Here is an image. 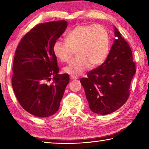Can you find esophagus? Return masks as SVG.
Wrapping results in <instances>:
<instances>
[{
	"label": "esophagus",
	"mask_w": 149,
	"mask_h": 149,
	"mask_svg": "<svg viewBox=\"0 0 149 149\" xmlns=\"http://www.w3.org/2000/svg\"><path fill=\"white\" fill-rule=\"evenodd\" d=\"M70 79H72V80H74V79H77V78H78L77 76H75V75H70Z\"/></svg>",
	"instance_id": "esophagus-1"
}]
</instances>
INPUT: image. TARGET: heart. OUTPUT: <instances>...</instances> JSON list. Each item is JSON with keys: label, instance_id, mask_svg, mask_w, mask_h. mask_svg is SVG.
Returning <instances> with one entry per match:
<instances>
[{"label": "heart", "instance_id": "b5f03b06", "mask_svg": "<svg viewBox=\"0 0 149 149\" xmlns=\"http://www.w3.org/2000/svg\"><path fill=\"white\" fill-rule=\"evenodd\" d=\"M75 50L78 56L64 68L67 74L79 75L101 65L110 50L107 30L100 25H79L68 33L65 41L57 40L53 45L55 56L62 62H68Z\"/></svg>", "mask_w": 149, "mask_h": 149}]
</instances>
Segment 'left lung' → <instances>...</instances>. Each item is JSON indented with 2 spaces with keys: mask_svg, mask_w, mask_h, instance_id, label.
<instances>
[{
  "mask_svg": "<svg viewBox=\"0 0 149 149\" xmlns=\"http://www.w3.org/2000/svg\"><path fill=\"white\" fill-rule=\"evenodd\" d=\"M114 35L116 39L104 62L80 80L90 109L98 114H110L125 104L136 72L129 44L116 27Z\"/></svg>",
  "mask_w": 149,
  "mask_h": 149,
  "instance_id": "obj_1",
  "label": "left lung"
}]
</instances>
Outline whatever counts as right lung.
I'll return each mask as SVG.
<instances>
[{"mask_svg": "<svg viewBox=\"0 0 149 149\" xmlns=\"http://www.w3.org/2000/svg\"><path fill=\"white\" fill-rule=\"evenodd\" d=\"M67 26L65 20L37 25L24 35L15 52L12 88L22 108L37 117H49L57 112L70 81L68 74H58L53 52L54 42Z\"/></svg>", "mask_w": 149, "mask_h": 149, "instance_id": "add662e5", "label": "right lung"}]
</instances>
